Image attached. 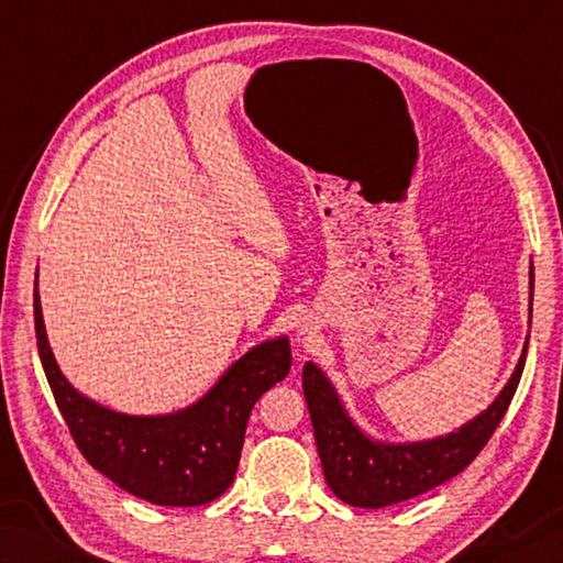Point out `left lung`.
Returning <instances> with one entry per match:
<instances>
[{"label":"left lung","mask_w":563,"mask_h":563,"mask_svg":"<svg viewBox=\"0 0 563 563\" xmlns=\"http://www.w3.org/2000/svg\"><path fill=\"white\" fill-rule=\"evenodd\" d=\"M534 275L530 268V322H532ZM530 341V339H527ZM527 341L522 356L508 385L488 410L446 437L412 444H385L363 434L346 415L332 383L314 363H305L302 388L307 410L312 417L314 442L322 459L327 486L339 500L354 508H388V505L417 498L459 476L481 449L488 444L495 429L508 412L517 383L522 378Z\"/></svg>","instance_id":"left-lung-1"}]
</instances>
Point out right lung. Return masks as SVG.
Segmentation results:
<instances>
[{
    "mask_svg": "<svg viewBox=\"0 0 563 563\" xmlns=\"http://www.w3.org/2000/svg\"><path fill=\"white\" fill-rule=\"evenodd\" d=\"M33 319L53 398L87 464L136 498L170 508L212 503L234 483L253 405L288 376L292 363L288 339L263 341L231 363L195 405L136 417L97 405L65 380L48 346L38 288Z\"/></svg>",
    "mask_w": 563,
    "mask_h": 563,
    "instance_id": "right-lung-1",
    "label": "right lung"
}]
</instances>
